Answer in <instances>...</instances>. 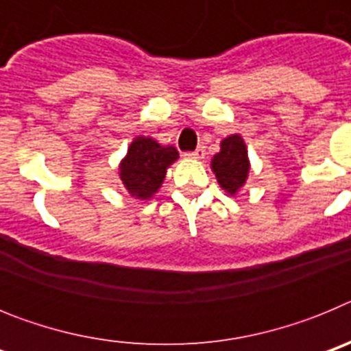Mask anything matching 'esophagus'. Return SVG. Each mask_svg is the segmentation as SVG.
<instances>
[{
    "instance_id": "1",
    "label": "esophagus",
    "mask_w": 351,
    "mask_h": 351,
    "mask_svg": "<svg viewBox=\"0 0 351 351\" xmlns=\"http://www.w3.org/2000/svg\"><path fill=\"white\" fill-rule=\"evenodd\" d=\"M186 156L193 158V160H202V158L206 156V147H202V145H200V147H197V149H195V151L188 153V154H186Z\"/></svg>"
}]
</instances>
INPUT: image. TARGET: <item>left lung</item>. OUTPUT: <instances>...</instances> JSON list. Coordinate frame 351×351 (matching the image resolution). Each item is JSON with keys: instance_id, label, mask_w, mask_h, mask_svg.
I'll use <instances>...</instances> for the list:
<instances>
[{"instance_id": "left-lung-1", "label": "left lung", "mask_w": 351, "mask_h": 351, "mask_svg": "<svg viewBox=\"0 0 351 351\" xmlns=\"http://www.w3.org/2000/svg\"><path fill=\"white\" fill-rule=\"evenodd\" d=\"M210 167L226 193L235 195L239 188H243L250 172V160L241 135H230L221 141V151L214 154Z\"/></svg>"}]
</instances>
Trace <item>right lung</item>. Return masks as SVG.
Returning a JSON list of instances; mask_svg holds the SVG:
<instances>
[{"label": "right lung", "instance_id": "add662e5", "mask_svg": "<svg viewBox=\"0 0 351 351\" xmlns=\"http://www.w3.org/2000/svg\"><path fill=\"white\" fill-rule=\"evenodd\" d=\"M173 145H160L151 137H137L119 167L121 181L132 197L151 198L165 179L167 169L178 160Z\"/></svg>", "mask_w": 351, "mask_h": 351}]
</instances>
